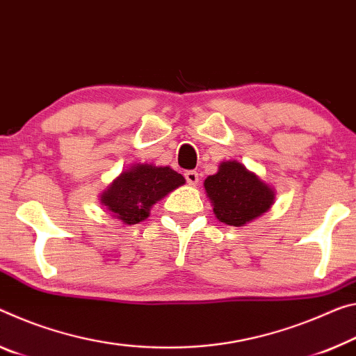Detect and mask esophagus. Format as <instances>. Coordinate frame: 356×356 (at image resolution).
<instances>
[{
	"label": "esophagus",
	"mask_w": 356,
	"mask_h": 356,
	"mask_svg": "<svg viewBox=\"0 0 356 356\" xmlns=\"http://www.w3.org/2000/svg\"><path fill=\"white\" fill-rule=\"evenodd\" d=\"M185 179H187V182H188V185H191V187H195V185L198 184V180H200L198 172H196V171H187V172H185Z\"/></svg>",
	"instance_id": "esophagus-1"
}]
</instances>
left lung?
<instances>
[{"instance_id":"8db88e82","label":"left lung","mask_w":356,"mask_h":356,"mask_svg":"<svg viewBox=\"0 0 356 356\" xmlns=\"http://www.w3.org/2000/svg\"><path fill=\"white\" fill-rule=\"evenodd\" d=\"M213 213L225 225L244 227L274 204L275 191L238 160L222 161L218 171L204 180Z\"/></svg>"}]
</instances>
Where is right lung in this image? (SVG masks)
Here are the masks:
<instances>
[{
  "instance_id": "add662e5",
  "label": "right lung",
  "mask_w": 356,
  "mask_h": 356,
  "mask_svg": "<svg viewBox=\"0 0 356 356\" xmlns=\"http://www.w3.org/2000/svg\"><path fill=\"white\" fill-rule=\"evenodd\" d=\"M184 184L182 174L172 168L138 163L122 171L98 198L118 222L136 225L150 216L152 206Z\"/></svg>"
}]
</instances>
